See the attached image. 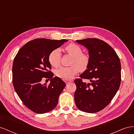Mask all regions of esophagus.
Here are the masks:
<instances>
[{
  "label": "esophagus",
  "instance_id": "1",
  "mask_svg": "<svg viewBox=\"0 0 134 134\" xmlns=\"http://www.w3.org/2000/svg\"><path fill=\"white\" fill-rule=\"evenodd\" d=\"M72 81L71 80H65V82L66 84H68V83H70V82H71Z\"/></svg>",
  "mask_w": 134,
  "mask_h": 134
}]
</instances>
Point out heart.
<instances>
[{"label": "heart", "instance_id": "b5f03b06", "mask_svg": "<svg viewBox=\"0 0 134 134\" xmlns=\"http://www.w3.org/2000/svg\"><path fill=\"white\" fill-rule=\"evenodd\" d=\"M65 50L67 53L72 56L70 67H61L56 71V75L64 80H70L78 73L79 69L85 71L90 63V56L83 53V50L79 45L74 43H69ZM48 62L52 66H59L62 59V54L59 48L52 50L48 55Z\"/></svg>", "mask_w": 134, "mask_h": 134}]
</instances>
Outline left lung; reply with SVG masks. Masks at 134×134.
Listing matches in <instances>:
<instances>
[{
  "label": "left lung",
  "mask_w": 134,
  "mask_h": 134,
  "mask_svg": "<svg viewBox=\"0 0 134 134\" xmlns=\"http://www.w3.org/2000/svg\"><path fill=\"white\" fill-rule=\"evenodd\" d=\"M89 51L90 63L87 69L76 79L74 100L80 111L96 113L111 102L121 83V63L113 48L97 38L76 40ZM83 79L91 82L86 83Z\"/></svg>",
  "instance_id": "obj_1"
}]
</instances>
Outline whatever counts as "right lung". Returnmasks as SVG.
Here are the masks:
<instances>
[{
	"label": "right lung",
	"mask_w": 134,
	"mask_h": 134,
	"mask_svg": "<svg viewBox=\"0 0 134 134\" xmlns=\"http://www.w3.org/2000/svg\"><path fill=\"white\" fill-rule=\"evenodd\" d=\"M66 41L65 39L36 38L26 43L15 56L12 67L14 90L23 103L35 113L52 111L66 86L59 77H53L48 59L52 50ZM43 79H51V83L42 85Z\"/></svg>",
	"instance_id": "1"
}]
</instances>
